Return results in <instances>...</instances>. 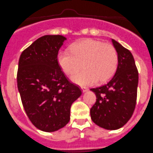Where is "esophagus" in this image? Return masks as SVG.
Masks as SVG:
<instances>
[{"instance_id": "esophagus-1", "label": "esophagus", "mask_w": 153, "mask_h": 153, "mask_svg": "<svg viewBox=\"0 0 153 153\" xmlns=\"http://www.w3.org/2000/svg\"><path fill=\"white\" fill-rule=\"evenodd\" d=\"M81 89H82V92H85V91H88V89H87L86 88H84V87H82V88H81Z\"/></svg>"}]
</instances>
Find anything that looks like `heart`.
<instances>
[{
  "label": "heart",
  "instance_id": "heart-1",
  "mask_svg": "<svg viewBox=\"0 0 153 153\" xmlns=\"http://www.w3.org/2000/svg\"><path fill=\"white\" fill-rule=\"evenodd\" d=\"M57 62L61 70L68 76L82 71L73 80L81 85L102 83L114 74L118 65V55L114 46L94 39H85L70 46V52L62 50Z\"/></svg>",
  "mask_w": 153,
  "mask_h": 153
}]
</instances>
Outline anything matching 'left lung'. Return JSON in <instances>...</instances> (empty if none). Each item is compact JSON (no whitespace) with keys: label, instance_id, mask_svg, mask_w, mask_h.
Instances as JSON below:
<instances>
[{"label":"left lung","instance_id":"obj_1","mask_svg":"<svg viewBox=\"0 0 153 153\" xmlns=\"http://www.w3.org/2000/svg\"><path fill=\"white\" fill-rule=\"evenodd\" d=\"M112 43L117 52V68L106 83L90 89L97 97L90 110L91 120L107 130L120 128L131 117L138 85V71L131 52L113 39Z\"/></svg>","mask_w":153,"mask_h":153}]
</instances>
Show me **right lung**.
I'll return each mask as SVG.
<instances>
[{
  "label": "right lung",
  "mask_w": 153,
  "mask_h": 153,
  "mask_svg": "<svg viewBox=\"0 0 153 153\" xmlns=\"http://www.w3.org/2000/svg\"><path fill=\"white\" fill-rule=\"evenodd\" d=\"M62 35H45L25 49L19 61L17 85L22 102L32 124L53 132L70 121L71 104L82 94L68 81L57 62Z\"/></svg>",
  "instance_id": "1"
}]
</instances>
